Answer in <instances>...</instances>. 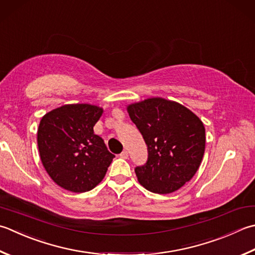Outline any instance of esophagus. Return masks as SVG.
I'll return each mask as SVG.
<instances>
[{
	"label": "esophagus",
	"instance_id": "esophagus-1",
	"mask_svg": "<svg viewBox=\"0 0 255 255\" xmlns=\"http://www.w3.org/2000/svg\"><path fill=\"white\" fill-rule=\"evenodd\" d=\"M119 156H121V158H123V159H127L128 158V151L124 150L121 154H119Z\"/></svg>",
	"mask_w": 255,
	"mask_h": 255
}]
</instances>
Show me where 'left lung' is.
<instances>
[{
    "label": "left lung",
    "mask_w": 255,
    "mask_h": 255,
    "mask_svg": "<svg viewBox=\"0 0 255 255\" xmlns=\"http://www.w3.org/2000/svg\"><path fill=\"white\" fill-rule=\"evenodd\" d=\"M148 148V160L134 172L147 190L167 194L190 181L206 148L203 123L181 104L153 97L127 106Z\"/></svg>",
    "instance_id": "1"
}]
</instances>
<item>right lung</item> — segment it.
<instances>
[{"mask_svg": "<svg viewBox=\"0 0 255 255\" xmlns=\"http://www.w3.org/2000/svg\"><path fill=\"white\" fill-rule=\"evenodd\" d=\"M103 108L89 104L64 105L44 115L37 146L45 170L53 181L72 192H86L101 182L114 154L94 126Z\"/></svg>", "mask_w": 255, "mask_h": 255, "instance_id": "obj_1", "label": "right lung"}]
</instances>
